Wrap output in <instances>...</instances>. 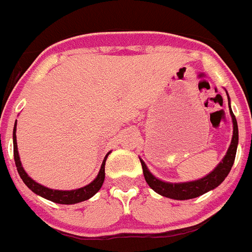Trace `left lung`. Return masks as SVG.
Instances as JSON below:
<instances>
[{
    "mask_svg": "<svg viewBox=\"0 0 252 252\" xmlns=\"http://www.w3.org/2000/svg\"><path fill=\"white\" fill-rule=\"evenodd\" d=\"M230 99V98H228ZM230 115L232 117L233 124V135L232 140H231V145L227 150L226 155L222 159V161L211 171L208 175H206L202 179L193 180V182H187V183H168V182H162V180L158 179L154 177L149 171L148 166L145 165V162L141 161L142 171H144V177H145L146 183L149 184L153 190L159 193L160 195L166 198H171V199H178V201H186V199H192V198H197L199 195L204 194V193L209 192L218 187L224 180V178L228 175L231 168L233 165L236 158V150H237V144H239V128H237V121L233 115L232 110L230 107Z\"/></svg>",
    "mask_w": 252,
    "mask_h": 252,
    "instance_id": "1",
    "label": "left lung"
}]
</instances>
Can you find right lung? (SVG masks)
Listing matches in <instances>:
<instances>
[{"mask_svg":"<svg viewBox=\"0 0 252 252\" xmlns=\"http://www.w3.org/2000/svg\"><path fill=\"white\" fill-rule=\"evenodd\" d=\"M13 158H15V164H16L17 171H19L20 177H21L22 182L28 186L29 189H31L35 194L40 195V197L49 199V201L54 202V203L59 204H74L79 203V202L87 201L90 199L91 197L95 194L101 189L102 184L104 182V165H106V159L108 157V154L106 155V158L103 159L102 162V166L99 169L98 175L95 177V179L93 180L92 183H90L88 186L82 187L79 189H73V190H57V189H50L46 188V187L41 186V184L36 183L35 180L31 179L26 171L24 170L21 165V161H20L19 151H17V142H16V124H15V127H13Z\"/></svg>","mask_w":252,"mask_h":252,"instance_id":"right-lung-1","label":"right lung"}]
</instances>
